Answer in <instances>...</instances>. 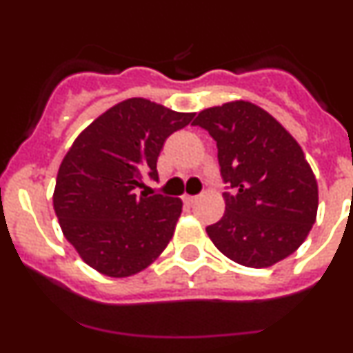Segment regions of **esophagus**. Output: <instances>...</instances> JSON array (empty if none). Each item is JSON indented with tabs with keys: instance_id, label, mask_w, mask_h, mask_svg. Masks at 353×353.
I'll return each instance as SVG.
<instances>
[{
	"instance_id": "esophagus-1",
	"label": "esophagus",
	"mask_w": 353,
	"mask_h": 353,
	"mask_svg": "<svg viewBox=\"0 0 353 353\" xmlns=\"http://www.w3.org/2000/svg\"><path fill=\"white\" fill-rule=\"evenodd\" d=\"M196 196H190V194H184V196H183V201L184 203H186V205H193V203L194 201H196Z\"/></svg>"
}]
</instances>
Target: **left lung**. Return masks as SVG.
Segmentation results:
<instances>
[{"instance_id":"obj_1","label":"left lung","mask_w":353,"mask_h":353,"mask_svg":"<svg viewBox=\"0 0 353 353\" xmlns=\"http://www.w3.org/2000/svg\"><path fill=\"white\" fill-rule=\"evenodd\" d=\"M216 141L225 213L206 234L222 254L268 268L305 241L318 215V181L295 138L259 105L232 101L198 114Z\"/></svg>"}]
</instances>
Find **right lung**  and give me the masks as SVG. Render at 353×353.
<instances>
[{"instance_id": "add662e5", "label": "right lung", "mask_w": 353, "mask_h": 353, "mask_svg": "<svg viewBox=\"0 0 353 353\" xmlns=\"http://www.w3.org/2000/svg\"><path fill=\"white\" fill-rule=\"evenodd\" d=\"M193 117L147 99H126L88 124L63 159L54 212L68 243L102 275L140 273L172 239L183 201L137 194V188L145 174L159 179L163 141Z\"/></svg>"}]
</instances>
